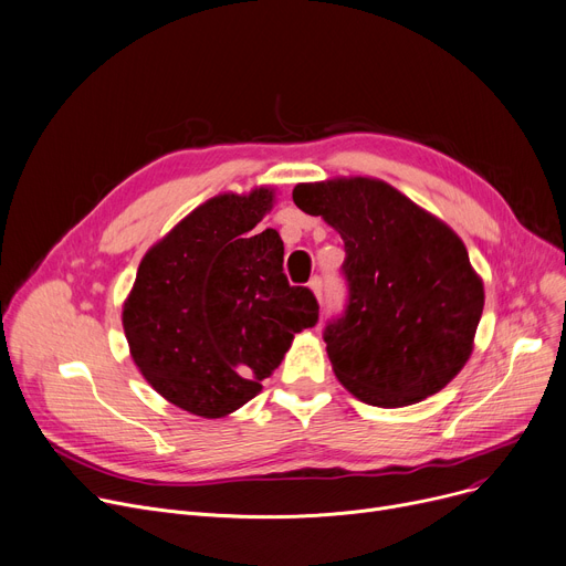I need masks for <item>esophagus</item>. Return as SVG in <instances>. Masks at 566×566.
Here are the masks:
<instances>
[{"instance_id": "esophagus-1", "label": "esophagus", "mask_w": 566, "mask_h": 566, "mask_svg": "<svg viewBox=\"0 0 566 566\" xmlns=\"http://www.w3.org/2000/svg\"><path fill=\"white\" fill-rule=\"evenodd\" d=\"M308 287L313 290L315 297L322 302V279H319V276H313V279H311V283H308Z\"/></svg>"}]
</instances>
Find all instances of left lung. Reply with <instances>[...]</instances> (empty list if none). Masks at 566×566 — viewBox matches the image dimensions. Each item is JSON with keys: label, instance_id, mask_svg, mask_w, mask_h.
I'll return each mask as SVG.
<instances>
[{"label": "left lung", "instance_id": "left-lung-1", "mask_svg": "<svg viewBox=\"0 0 566 566\" xmlns=\"http://www.w3.org/2000/svg\"><path fill=\"white\" fill-rule=\"evenodd\" d=\"M292 200L345 244L347 302L322 334L340 385L378 408L447 387L470 359L483 311L459 234L380 179L300 184Z\"/></svg>", "mask_w": 566, "mask_h": 566}]
</instances>
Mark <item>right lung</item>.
<instances>
[{"mask_svg": "<svg viewBox=\"0 0 566 566\" xmlns=\"http://www.w3.org/2000/svg\"><path fill=\"white\" fill-rule=\"evenodd\" d=\"M274 193L211 198L138 266L122 322L130 357L172 406L219 419L260 394L317 300L283 274L276 230H253Z\"/></svg>", "mask_w": 566, "mask_h": 566, "instance_id": "right-lung-1", "label": "right lung"}]
</instances>
